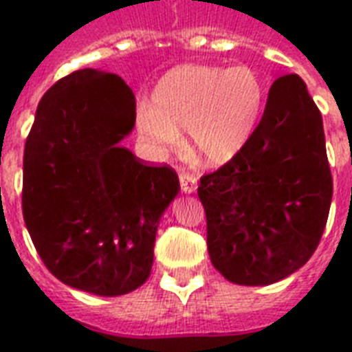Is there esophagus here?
I'll list each match as a JSON object with an SVG mask.
<instances>
[{"label":"esophagus","instance_id":"1","mask_svg":"<svg viewBox=\"0 0 352 352\" xmlns=\"http://www.w3.org/2000/svg\"><path fill=\"white\" fill-rule=\"evenodd\" d=\"M179 185H182L184 192L190 194L198 189V178L190 173H179Z\"/></svg>","mask_w":352,"mask_h":352}]
</instances>
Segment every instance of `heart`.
Segmentation results:
<instances>
[{
    "mask_svg": "<svg viewBox=\"0 0 352 352\" xmlns=\"http://www.w3.org/2000/svg\"><path fill=\"white\" fill-rule=\"evenodd\" d=\"M263 103V80L247 65H178L160 78L151 105L138 109V129L160 151L178 148L189 131L198 158L223 165L247 147Z\"/></svg>",
    "mask_w": 352,
    "mask_h": 352,
    "instance_id": "heart-1",
    "label": "heart"
}]
</instances>
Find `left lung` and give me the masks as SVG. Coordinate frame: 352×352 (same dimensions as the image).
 <instances>
[{
	"label": "left lung",
	"instance_id": "1",
	"mask_svg": "<svg viewBox=\"0 0 352 352\" xmlns=\"http://www.w3.org/2000/svg\"><path fill=\"white\" fill-rule=\"evenodd\" d=\"M212 265L238 285H269L309 261L327 223L333 176L322 114L296 74L272 83L254 134L199 179Z\"/></svg>",
	"mask_w": 352,
	"mask_h": 352
}]
</instances>
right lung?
I'll return each mask as SVG.
<instances>
[{
  "mask_svg": "<svg viewBox=\"0 0 352 352\" xmlns=\"http://www.w3.org/2000/svg\"><path fill=\"white\" fill-rule=\"evenodd\" d=\"M136 100L116 74L81 69L41 98L23 154V218L60 282L120 296L147 282L158 223L179 190L168 165L148 167L120 142Z\"/></svg>",
  "mask_w": 352,
  "mask_h": 352,
  "instance_id": "1",
  "label": "right lung"
}]
</instances>
